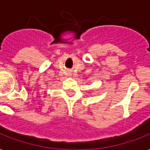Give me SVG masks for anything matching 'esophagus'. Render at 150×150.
I'll return each instance as SVG.
<instances>
[{"instance_id":"obj_1","label":"esophagus","mask_w":150,"mask_h":150,"mask_svg":"<svg viewBox=\"0 0 150 150\" xmlns=\"http://www.w3.org/2000/svg\"><path fill=\"white\" fill-rule=\"evenodd\" d=\"M71 73L68 72V76H71Z\"/></svg>"}]
</instances>
